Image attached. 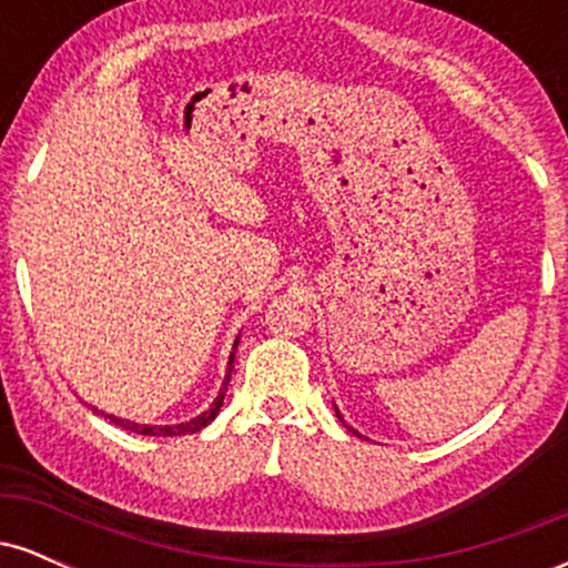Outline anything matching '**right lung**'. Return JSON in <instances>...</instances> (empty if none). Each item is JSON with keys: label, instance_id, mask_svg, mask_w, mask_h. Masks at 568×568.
I'll list each match as a JSON object with an SVG mask.
<instances>
[{"label": "right lung", "instance_id": "add662e5", "mask_svg": "<svg viewBox=\"0 0 568 568\" xmlns=\"http://www.w3.org/2000/svg\"><path fill=\"white\" fill-rule=\"evenodd\" d=\"M234 349H237V344H234ZM232 366H234V355H230V371H226V379H224V389L226 384L232 379ZM221 403H224V393H221L216 400H213V406L205 410V414L194 416L192 422H184V425H173V427H149V425H135V422H128V419H116V416H109V419L114 422V425H120L122 429H130V433H139V435H192V433H200L202 427L211 425L213 419H216Z\"/></svg>", "mask_w": 568, "mask_h": 568}]
</instances>
